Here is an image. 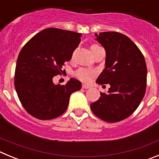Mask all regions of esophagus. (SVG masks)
<instances>
[{"label": "esophagus", "mask_w": 159, "mask_h": 159, "mask_svg": "<svg viewBox=\"0 0 159 159\" xmlns=\"http://www.w3.org/2000/svg\"><path fill=\"white\" fill-rule=\"evenodd\" d=\"M82 88H84V89H89V88H91V86H90V85H88V84H84L82 85Z\"/></svg>", "instance_id": "1"}]
</instances>
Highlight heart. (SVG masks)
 <instances>
[{
  "label": "heart",
  "mask_w": 159,
  "mask_h": 159,
  "mask_svg": "<svg viewBox=\"0 0 159 159\" xmlns=\"http://www.w3.org/2000/svg\"><path fill=\"white\" fill-rule=\"evenodd\" d=\"M97 48H99V46H98L97 44H92L91 45V51ZM95 73L94 71L86 69V68H80L75 72V75L84 82H89L92 80V77L95 75Z\"/></svg>",
  "instance_id": "b5f03b06"
}]
</instances>
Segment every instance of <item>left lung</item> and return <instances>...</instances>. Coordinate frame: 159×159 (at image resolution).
I'll return each mask as SVG.
<instances>
[{"instance_id": "left-lung-1", "label": "left lung", "mask_w": 159, "mask_h": 159, "mask_svg": "<svg viewBox=\"0 0 159 159\" xmlns=\"http://www.w3.org/2000/svg\"><path fill=\"white\" fill-rule=\"evenodd\" d=\"M95 40L106 51L105 68L97 84L110 85L107 93L91 104L99 119L116 123L127 119L139 106L147 87L145 59L135 43L116 32L95 33Z\"/></svg>"}]
</instances>
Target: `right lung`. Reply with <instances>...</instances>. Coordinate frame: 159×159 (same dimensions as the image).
Returning a JSON list of instances; mask_svg holds the SVG:
<instances>
[{
	"mask_svg": "<svg viewBox=\"0 0 159 159\" xmlns=\"http://www.w3.org/2000/svg\"><path fill=\"white\" fill-rule=\"evenodd\" d=\"M80 37L78 32L50 28L35 35L22 48L14 84L22 106L32 116L41 120L59 117L67 110L71 93L81 89V82L74 78L62 86L52 80L71 60Z\"/></svg>",
	"mask_w": 159,
	"mask_h": 159,
	"instance_id": "right-lung-1",
	"label": "right lung"
}]
</instances>
